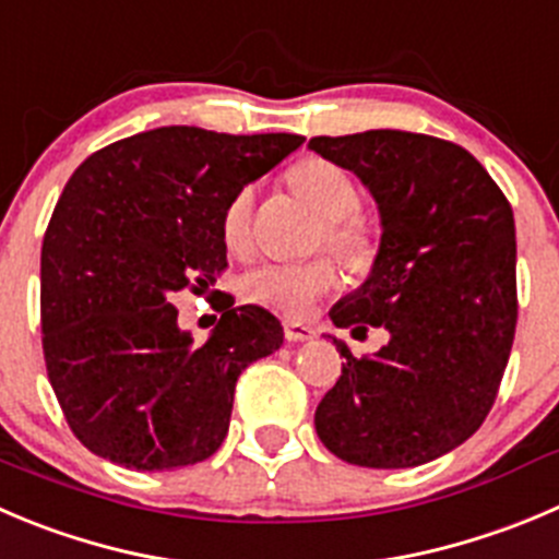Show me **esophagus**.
<instances>
[{
    "instance_id": "34e87169",
    "label": "esophagus",
    "mask_w": 559,
    "mask_h": 559,
    "mask_svg": "<svg viewBox=\"0 0 559 559\" xmlns=\"http://www.w3.org/2000/svg\"><path fill=\"white\" fill-rule=\"evenodd\" d=\"M283 329H285V340H290V343H301V340L316 337V329L307 326V323L301 321H294V318H285Z\"/></svg>"
}]
</instances>
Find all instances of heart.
Here are the masks:
<instances>
[{"label":"heart","instance_id":"heart-1","mask_svg":"<svg viewBox=\"0 0 559 559\" xmlns=\"http://www.w3.org/2000/svg\"><path fill=\"white\" fill-rule=\"evenodd\" d=\"M290 186L305 197L318 216L326 222V243L350 265H362L370 254L365 230L354 222L359 214V189L354 178L326 158H305L290 169ZM222 241L230 252H247L252 243V189L243 186L222 211ZM337 285V271L326 258L307 263H271L247 271L241 296L252 305L271 307L290 318H301L316 307L321 296Z\"/></svg>","mask_w":559,"mask_h":559}]
</instances>
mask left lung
<instances>
[{
    "mask_svg": "<svg viewBox=\"0 0 559 559\" xmlns=\"http://www.w3.org/2000/svg\"><path fill=\"white\" fill-rule=\"evenodd\" d=\"M379 205L373 269L332 307L334 326H384L373 356H345L316 408L329 453L368 469L428 464L464 444L497 401L515 334L513 209L483 164L412 131L312 136Z\"/></svg>",
    "mask_w": 559,
    "mask_h": 559,
    "instance_id": "obj_1",
    "label": "left lung"
}]
</instances>
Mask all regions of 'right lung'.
Masks as SVG:
<instances>
[{"instance_id": "add662e5", "label": "right lung", "mask_w": 559, "mask_h": 559, "mask_svg": "<svg viewBox=\"0 0 559 559\" xmlns=\"http://www.w3.org/2000/svg\"><path fill=\"white\" fill-rule=\"evenodd\" d=\"M301 142L164 126L111 142L71 175L40 252V329L55 395L90 453L164 472L222 448L238 376L283 345V326L225 296L194 345L173 296L216 283L225 205Z\"/></svg>"}]
</instances>
